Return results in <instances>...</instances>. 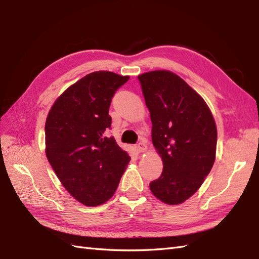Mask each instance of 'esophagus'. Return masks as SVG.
Masks as SVG:
<instances>
[{
    "mask_svg": "<svg viewBox=\"0 0 259 259\" xmlns=\"http://www.w3.org/2000/svg\"><path fill=\"white\" fill-rule=\"evenodd\" d=\"M137 150L139 152H144L147 150V144L145 141H140L138 145H137Z\"/></svg>",
    "mask_w": 259,
    "mask_h": 259,
    "instance_id": "esophagus-1",
    "label": "esophagus"
}]
</instances>
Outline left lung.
<instances>
[{
	"label": "left lung",
	"mask_w": 259,
	"mask_h": 259,
	"mask_svg": "<svg viewBox=\"0 0 259 259\" xmlns=\"http://www.w3.org/2000/svg\"><path fill=\"white\" fill-rule=\"evenodd\" d=\"M152 122V144L163 163L149 187L158 199L178 205L199 189L216 156L217 129L203 99L170 71L138 76Z\"/></svg>",
	"instance_id": "8db88e82"
}]
</instances>
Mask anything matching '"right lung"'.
Wrapping results in <instances>:
<instances>
[{"instance_id":"obj_1","label":"right lung","mask_w":259,"mask_h":259,"mask_svg":"<svg viewBox=\"0 0 259 259\" xmlns=\"http://www.w3.org/2000/svg\"><path fill=\"white\" fill-rule=\"evenodd\" d=\"M128 80L109 71L92 72L68 88L48 114V160L64 188L85 206L109 200L130 161L108 135L110 104Z\"/></svg>"}]
</instances>
